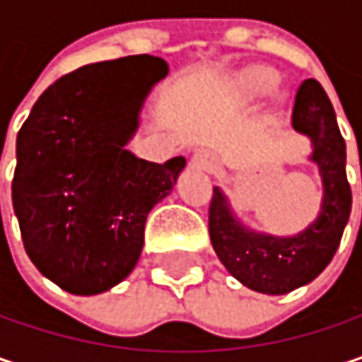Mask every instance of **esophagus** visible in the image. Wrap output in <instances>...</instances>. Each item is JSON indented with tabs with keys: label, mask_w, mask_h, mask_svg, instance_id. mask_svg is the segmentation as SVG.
Returning a JSON list of instances; mask_svg holds the SVG:
<instances>
[{
	"label": "esophagus",
	"mask_w": 362,
	"mask_h": 362,
	"mask_svg": "<svg viewBox=\"0 0 362 362\" xmlns=\"http://www.w3.org/2000/svg\"><path fill=\"white\" fill-rule=\"evenodd\" d=\"M192 165L194 168H199V170H214L215 161L207 155V153H194V157H192Z\"/></svg>",
	"instance_id": "1"
}]
</instances>
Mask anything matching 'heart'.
<instances>
[{
	"mask_svg": "<svg viewBox=\"0 0 362 362\" xmlns=\"http://www.w3.org/2000/svg\"><path fill=\"white\" fill-rule=\"evenodd\" d=\"M279 86V74L272 68L259 66L243 74L230 90V101L236 107H252L274 95Z\"/></svg>",
	"mask_w": 362,
	"mask_h": 362,
	"instance_id": "1",
	"label": "heart"
}]
</instances>
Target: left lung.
Returning <instances> with one entry per match:
<instances>
[{"instance_id": "obj_1", "label": "left lung", "mask_w": 362, "mask_h": 362, "mask_svg": "<svg viewBox=\"0 0 362 362\" xmlns=\"http://www.w3.org/2000/svg\"><path fill=\"white\" fill-rule=\"evenodd\" d=\"M292 128L311 139L323 199L317 219L294 236H274L245 226L219 186L209 205V236L226 269L261 294H286L317 278L340 247L352 192L346 178V143L323 86L307 78L296 90ZM362 170V163H361Z\"/></svg>"}]
</instances>
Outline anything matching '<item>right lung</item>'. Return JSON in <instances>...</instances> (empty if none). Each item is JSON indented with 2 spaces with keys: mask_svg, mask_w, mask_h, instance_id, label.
Wrapping results in <instances>:
<instances>
[{
  "mask_svg": "<svg viewBox=\"0 0 362 362\" xmlns=\"http://www.w3.org/2000/svg\"><path fill=\"white\" fill-rule=\"evenodd\" d=\"M168 62L128 55L83 66L37 99L16 139L12 203L35 267L70 294H101L134 269L148 211L186 165L126 145Z\"/></svg>",
  "mask_w": 362,
  "mask_h": 362,
  "instance_id": "right-lung-1",
  "label": "right lung"
}]
</instances>
